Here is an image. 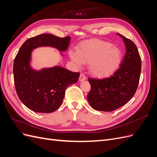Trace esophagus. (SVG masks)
<instances>
[{
    "label": "esophagus",
    "mask_w": 157,
    "mask_h": 157,
    "mask_svg": "<svg viewBox=\"0 0 157 157\" xmlns=\"http://www.w3.org/2000/svg\"><path fill=\"white\" fill-rule=\"evenodd\" d=\"M85 79H86V77H85V76L83 75V74H80V77H79V81L80 82H82V81H83V80H84Z\"/></svg>",
    "instance_id": "esophagus-1"
}]
</instances>
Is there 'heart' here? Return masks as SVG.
<instances>
[{"mask_svg":"<svg viewBox=\"0 0 157 157\" xmlns=\"http://www.w3.org/2000/svg\"><path fill=\"white\" fill-rule=\"evenodd\" d=\"M71 59L80 67L88 63L90 74L96 78L108 77L120 67L123 59L121 48L111 42L99 39L82 42L78 51H70Z\"/></svg>","mask_w":157,"mask_h":157,"instance_id":"obj_1","label":"heart"}]
</instances>
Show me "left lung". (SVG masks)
Listing matches in <instances>:
<instances>
[{
    "label": "left lung",
    "instance_id": "left-lung-1",
    "mask_svg": "<svg viewBox=\"0 0 157 157\" xmlns=\"http://www.w3.org/2000/svg\"><path fill=\"white\" fill-rule=\"evenodd\" d=\"M126 46V55L120 68L103 79L89 78L91 86L87 95L89 104L100 111H113L129 101L138 86L141 62L138 50L131 40L118 34Z\"/></svg>",
    "mask_w": 157,
    "mask_h": 157
}]
</instances>
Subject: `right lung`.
<instances>
[{
  "mask_svg": "<svg viewBox=\"0 0 157 157\" xmlns=\"http://www.w3.org/2000/svg\"><path fill=\"white\" fill-rule=\"evenodd\" d=\"M70 41V36L46 33L27 39L19 50L13 62L14 84L19 98L31 111L50 113L57 110L63 102L65 90L77 82L80 76L59 66L35 69L31 65L33 50L52 47L63 56Z\"/></svg>",
  "mask_w": 157,
  "mask_h": 157,
  "instance_id": "1",
  "label": "right lung"
}]
</instances>
